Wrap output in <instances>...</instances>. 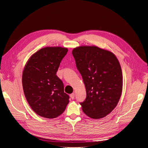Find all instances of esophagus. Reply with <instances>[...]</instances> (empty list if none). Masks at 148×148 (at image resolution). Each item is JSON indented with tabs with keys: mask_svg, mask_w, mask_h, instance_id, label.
<instances>
[{
	"mask_svg": "<svg viewBox=\"0 0 148 148\" xmlns=\"http://www.w3.org/2000/svg\"><path fill=\"white\" fill-rule=\"evenodd\" d=\"M74 96H75L74 93H73V94H71V95H70V97H71V98L72 99H73L74 98Z\"/></svg>",
	"mask_w": 148,
	"mask_h": 148,
	"instance_id": "obj_1",
	"label": "esophagus"
}]
</instances>
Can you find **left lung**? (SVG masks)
Masks as SVG:
<instances>
[{
  "label": "left lung",
  "instance_id": "left-lung-1",
  "mask_svg": "<svg viewBox=\"0 0 148 148\" xmlns=\"http://www.w3.org/2000/svg\"><path fill=\"white\" fill-rule=\"evenodd\" d=\"M82 76L86 98L80 103L89 118L99 119L111 113L121 97L122 73L114 54L95 45H82L72 51Z\"/></svg>",
  "mask_w": 148,
  "mask_h": 148
}]
</instances>
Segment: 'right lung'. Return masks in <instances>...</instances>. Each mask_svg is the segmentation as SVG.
Masks as SVG:
<instances>
[{
	"label": "right lung",
	"mask_w": 148,
	"mask_h": 148,
	"mask_svg": "<svg viewBox=\"0 0 148 148\" xmlns=\"http://www.w3.org/2000/svg\"><path fill=\"white\" fill-rule=\"evenodd\" d=\"M68 49L47 47L33 54L22 74L23 92L31 108L41 117L53 119L63 113L69 97L56 75L60 62Z\"/></svg>",
	"instance_id": "right-lung-1"
}]
</instances>
